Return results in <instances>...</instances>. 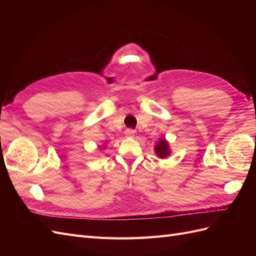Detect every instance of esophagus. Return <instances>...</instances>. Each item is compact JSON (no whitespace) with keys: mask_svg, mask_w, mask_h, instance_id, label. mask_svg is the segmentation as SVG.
<instances>
[{"mask_svg":"<svg viewBox=\"0 0 256 256\" xmlns=\"http://www.w3.org/2000/svg\"><path fill=\"white\" fill-rule=\"evenodd\" d=\"M125 134L127 138H134V131L132 129H127L125 131Z\"/></svg>","mask_w":256,"mask_h":256,"instance_id":"34e87169","label":"esophagus"}]
</instances>
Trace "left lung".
Here are the masks:
<instances>
[{"label":"left lung","mask_w":256,"mask_h":256,"mask_svg":"<svg viewBox=\"0 0 256 256\" xmlns=\"http://www.w3.org/2000/svg\"><path fill=\"white\" fill-rule=\"evenodd\" d=\"M154 152H156L157 156L161 159L166 158L168 154H171L168 142L166 140V138H161V140L156 145H154Z\"/></svg>","instance_id":"1"}]
</instances>
